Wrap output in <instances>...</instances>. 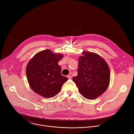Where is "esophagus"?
Wrapping results in <instances>:
<instances>
[{
  "mask_svg": "<svg viewBox=\"0 0 134 134\" xmlns=\"http://www.w3.org/2000/svg\"><path fill=\"white\" fill-rule=\"evenodd\" d=\"M72 76H73V74H72V73H70L68 75V76H67V77H68V78L69 79H71V78H72Z\"/></svg>",
  "mask_w": 134,
  "mask_h": 134,
  "instance_id": "obj_1",
  "label": "esophagus"
}]
</instances>
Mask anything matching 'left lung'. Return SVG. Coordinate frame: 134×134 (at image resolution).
I'll use <instances>...</instances> for the list:
<instances>
[{
	"label": "left lung",
	"mask_w": 134,
	"mask_h": 134,
	"mask_svg": "<svg viewBox=\"0 0 134 134\" xmlns=\"http://www.w3.org/2000/svg\"><path fill=\"white\" fill-rule=\"evenodd\" d=\"M79 56L78 75L73 78L80 93L88 99H94L108 88L110 71L108 63L97 54L84 51Z\"/></svg>",
	"instance_id": "1"
}]
</instances>
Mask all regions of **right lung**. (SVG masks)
Returning a JSON list of instances; mask_svg holds the SVG:
<instances>
[{
	"label": "right lung",
	"mask_w": 134,
	"mask_h": 134,
	"mask_svg": "<svg viewBox=\"0 0 134 134\" xmlns=\"http://www.w3.org/2000/svg\"><path fill=\"white\" fill-rule=\"evenodd\" d=\"M63 57L49 49L38 52L28 62L26 73L31 89L44 98L58 94L63 83L68 79L61 74L59 61Z\"/></svg>",
	"instance_id": "1"
}]
</instances>
